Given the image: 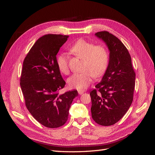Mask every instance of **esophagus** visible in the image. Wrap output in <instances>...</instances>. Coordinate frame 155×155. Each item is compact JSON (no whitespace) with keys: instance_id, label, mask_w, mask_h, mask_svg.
I'll list each match as a JSON object with an SVG mask.
<instances>
[{"instance_id":"1","label":"esophagus","mask_w":155,"mask_h":155,"mask_svg":"<svg viewBox=\"0 0 155 155\" xmlns=\"http://www.w3.org/2000/svg\"><path fill=\"white\" fill-rule=\"evenodd\" d=\"M78 94H83V92H84V91H81V90H78Z\"/></svg>"}]
</instances>
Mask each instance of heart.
Listing matches in <instances>:
<instances>
[{"label": "heart", "mask_w": 155, "mask_h": 155, "mask_svg": "<svg viewBox=\"0 0 155 155\" xmlns=\"http://www.w3.org/2000/svg\"><path fill=\"white\" fill-rule=\"evenodd\" d=\"M72 54L83 59L82 70L80 73L73 74L68 79V85L73 88L83 90L88 87L93 79L104 74L109 64V55L107 49L103 45H95L85 39H79L70 46ZM59 71L68 74V59L65 53H61L56 59Z\"/></svg>", "instance_id": "b5f03b06"}]
</instances>
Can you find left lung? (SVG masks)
<instances>
[{
    "mask_svg": "<svg viewBox=\"0 0 155 155\" xmlns=\"http://www.w3.org/2000/svg\"><path fill=\"white\" fill-rule=\"evenodd\" d=\"M109 50V61L101 81L91 92L92 119L109 126L123 118L132 104L135 72L129 51L116 36L107 31L97 32Z\"/></svg>",
    "mask_w": 155,
    "mask_h": 155,
    "instance_id": "1",
    "label": "left lung"
}]
</instances>
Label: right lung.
<instances>
[{
    "label": "right lung",
    "instance_id": "right-lung-1",
    "mask_svg": "<svg viewBox=\"0 0 155 155\" xmlns=\"http://www.w3.org/2000/svg\"><path fill=\"white\" fill-rule=\"evenodd\" d=\"M68 36L45 35L37 40L23 62L20 85L26 108L34 118L48 128H58L68 120L76 90L59 94L64 88L56 55Z\"/></svg>",
    "mask_w": 155,
    "mask_h": 155
}]
</instances>
